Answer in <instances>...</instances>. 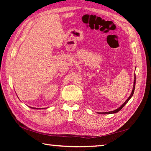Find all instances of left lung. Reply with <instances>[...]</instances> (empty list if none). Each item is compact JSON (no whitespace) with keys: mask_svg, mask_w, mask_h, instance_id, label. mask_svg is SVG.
<instances>
[{"mask_svg":"<svg viewBox=\"0 0 151 151\" xmlns=\"http://www.w3.org/2000/svg\"><path fill=\"white\" fill-rule=\"evenodd\" d=\"M136 75V74H134V85H133L132 90V92H131L130 95L129 96V97L127 99V101H125L124 103L120 107H119L118 108H117L116 110H113V111H107V112H97L98 114H115V113H117V112H118V111H119L121 110V109L124 106V105L126 104L127 102L129 101V100L131 99V97H132V96H133L134 92V89H135V85H136V75Z\"/></svg>","mask_w":151,"mask_h":151,"instance_id":"8db88e82","label":"left lung"}]
</instances>
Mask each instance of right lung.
<instances>
[{
	"label": "right lung",
	"instance_id": "obj_1",
	"mask_svg": "<svg viewBox=\"0 0 151 151\" xmlns=\"http://www.w3.org/2000/svg\"><path fill=\"white\" fill-rule=\"evenodd\" d=\"M30 108L32 109H39V110H40V109H45V108H33V107H30Z\"/></svg>",
	"mask_w": 151,
	"mask_h": 151
}]
</instances>
